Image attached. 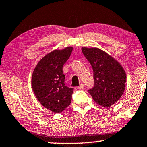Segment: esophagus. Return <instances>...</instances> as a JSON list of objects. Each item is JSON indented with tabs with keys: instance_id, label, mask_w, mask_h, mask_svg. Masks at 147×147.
<instances>
[{
	"instance_id": "obj_1",
	"label": "esophagus",
	"mask_w": 147,
	"mask_h": 147,
	"mask_svg": "<svg viewBox=\"0 0 147 147\" xmlns=\"http://www.w3.org/2000/svg\"><path fill=\"white\" fill-rule=\"evenodd\" d=\"M84 88V84H81L80 86L78 88L79 90H82V89H83Z\"/></svg>"
}]
</instances>
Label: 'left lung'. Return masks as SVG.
<instances>
[{
    "label": "left lung",
    "mask_w": 147,
    "mask_h": 147,
    "mask_svg": "<svg viewBox=\"0 0 147 147\" xmlns=\"http://www.w3.org/2000/svg\"><path fill=\"white\" fill-rule=\"evenodd\" d=\"M82 52L93 68L94 86L88 92L95 102L110 107L123 94L126 74L120 63L99 48L83 47Z\"/></svg>",
    "instance_id": "8db88e82"
}]
</instances>
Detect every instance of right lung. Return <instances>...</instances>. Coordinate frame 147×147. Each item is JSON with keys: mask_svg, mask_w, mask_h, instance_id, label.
Returning a JSON list of instances; mask_svg holds the SVG:
<instances>
[{"mask_svg": "<svg viewBox=\"0 0 147 147\" xmlns=\"http://www.w3.org/2000/svg\"><path fill=\"white\" fill-rule=\"evenodd\" d=\"M72 50V47H67L49 53L38 62L32 77V86L38 101L56 113L71 103L74 89L65 86L62 67Z\"/></svg>", "mask_w": 147, "mask_h": 147, "instance_id": "right-lung-1", "label": "right lung"}]
</instances>
